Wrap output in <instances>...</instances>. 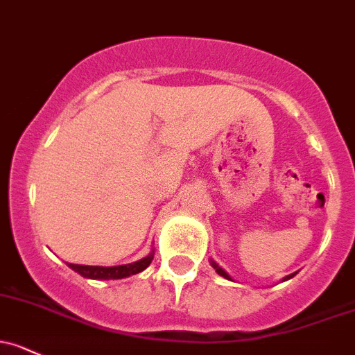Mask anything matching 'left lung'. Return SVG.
Here are the masks:
<instances>
[{
    "label": "left lung",
    "mask_w": 355,
    "mask_h": 355,
    "mask_svg": "<svg viewBox=\"0 0 355 355\" xmlns=\"http://www.w3.org/2000/svg\"><path fill=\"white\" fill-rule=\"evenodd\" d=\"M209 262H211V266H212V268H214V270L216 272H218V274L219 275H221V277H225V279H227V281H233V277H231V275L230 274H227V272L225 270V268H223L221 266H219V263L218 262H214V260H209ZM294 275H296V272H294V274H289V275H286V277L284 279H282V282H284V281H289V279H293L294 277Z\"/></svg>",
    "instance_id": "1"
}]
</instances>
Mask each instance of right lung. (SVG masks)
<instances>
[{
    "label": "right lung",
    "mask_w": 355,
    "mask_h": 355,
    "mask_svg": "<svg viewBox=\"0 0 355 355\" xmlns=\"http://www.w3.org/2000/svg\"><path fill=\"white\" fill-rule=\"evenodd\" d=\"M155 257V250H151L149 255L137 262L125 263V266H114V267H100V266H78V263H68L69 268L83 275L85 279H96V281H110V279H124L136 275L143 272Z\"/></svg>",
    "instance_id": "add662e5"
}]
</instances>
